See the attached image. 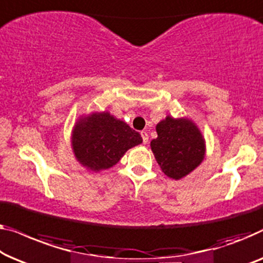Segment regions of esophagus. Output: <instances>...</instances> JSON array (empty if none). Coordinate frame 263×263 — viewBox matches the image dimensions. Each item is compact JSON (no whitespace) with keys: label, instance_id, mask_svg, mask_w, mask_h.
I'll return each mask as SVG.
<instances>
[{"label":"esophagus","instance_id":"34e87169","mask_svg":"<svg viewBox=\"0 0 263 263\" xmlns=\"http://www.w3.org/2000/svg\"><path fill=\"white\" fill-rule=\"evenodd\" d=\"M140 136H142L143 138V144H146L147 140H149V136H147V133L145 131H142L140 132Z\"/></svg>","mask_w":263,"mask_h":263}]
</instances>
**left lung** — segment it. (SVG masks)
Here are the masks:
<instances>
[{"instance_id": "obj_1", "label": "left lung", "mask_w": 263, "mask_h": 263, "mask_svg": "<svg viewBox=\"0 0 263 263\" xmlns=\"http://www.w3.org/2000/svg\"><path fill=\"white\" fill-rule=\"evenodd\" d=\"M156 131L151 150L162 172L170 179H182L204 160L205 140L193 121L168 116L157 124Z\"/></svg>"}]
</instances>
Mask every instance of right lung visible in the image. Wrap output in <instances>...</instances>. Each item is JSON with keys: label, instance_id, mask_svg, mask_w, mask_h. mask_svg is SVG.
I'll return each mask as SVG.
<instances>
[{"label": "right lung", "instance_id": "add662e5", "mask_svg": "<svg viewBox=\"0 0 263 263\" xmlns=\"http://www.w3.org/2000/svg\"><path fill=\"white\" fill-rule=\"evenodd\" d=\"M71 142L77 161L100 172L117 164L128 149L143 139L126 123L102 112L81 118L73 127Z\"/></svg>", "mask_w": 263, "mask_h": 263}]
</instances>
